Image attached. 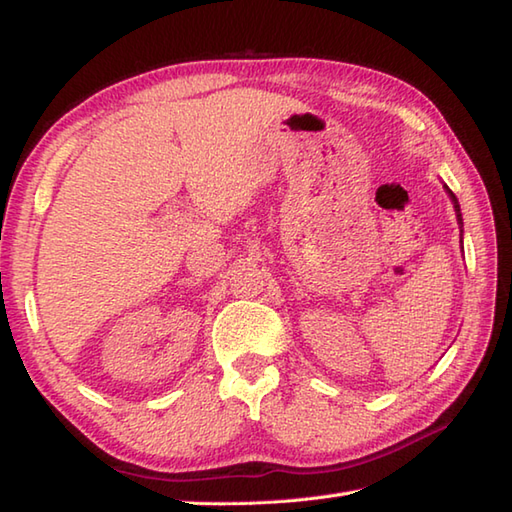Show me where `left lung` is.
I'll use <instances>...</instances> for the list:
<instances>
[{
	"mask_svg": "<svg viewBox=\"0 0 512 512\" xmlns=\"http://www.w3.org/2000/svg\"><path fill=\"white\" fill-rule=\"evenodd\" d=\"M444 189H447V191H449V195H451V200H453V206H455V213H458V222L462 224V213H460V204H458V198H455V195H453V191H451L449 187H444Z\"/></svg>",
	"mask_w": 512,
	"mask_h": 512,
	"instance_id": "obj_1",
	"label": "left lung"
}]
</instances>
